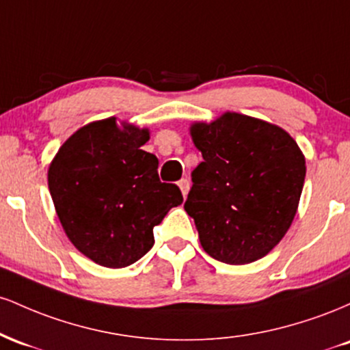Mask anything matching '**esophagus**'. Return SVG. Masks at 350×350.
I'll return each instance as SVG.
<instances>
[{"mask_svg": "<svg viewBox=\"0 0 350 350\" xmlns=\"http://www.w3.org/2000/svg\"><path fill=\"white\" fill-rule=\"evenodd\" d=\"M178 186H179V189H180V192H183V196L184 198H186L187 196V192H189V187H191V183H189V179L187 178H183L178 183Z\"/></svg>", "mask_w": 350, "mask_h": 350, "instance_id": "34e87169", "label": "esophagus"}]
</instances>
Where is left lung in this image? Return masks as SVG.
Instances as JSON below:
<instances>
[{
	"label": "left lung",
	"instance_id": "1",
	"mask_svg": "<svg viewBox=\"0 0 350 350\" xmlns=\"http://www.w3.org/2000/svg\"><path fill=\"white\" fill-rule=\"evenodd\" d=\"M204 161L192 171L184 208L202 248L228 265L271 252L291 227L306 176V159L283 128L227 111L192 123Z\"/></svg>",
	"mask_w": 350,
	"mask_h": 350
}]
</instances>
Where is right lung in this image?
<instances>
[{"label":"right lung","instance_id":"right-lung-1","mask_svg":"<svg viewBox=\"0 0 350 350\" xmlns=\"http://www.w3.org/2000/svg\"><path fill=\"white\" fill-rule=\"evenodd\" d=\"M148 128L115 116L75 131L52 159L47 183L64 232L80 253L107 268L135 263L154 243L152 228L183 204L161 183L158 158L142 150Z\"/></svg>","mask_w":350,"mask_h":350}]
</instances>
